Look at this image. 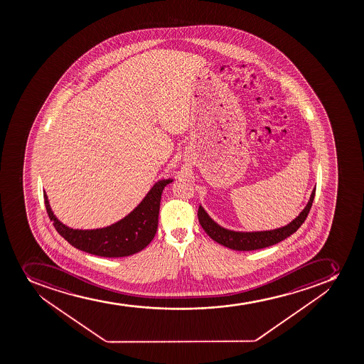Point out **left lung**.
Returning a JSON list of instances; mask_svg holds the SVG:
<instances>
[{
	"instance_id": "obj_1",
	"label": "left lung",
	"mask_w": 364,
	"mask_h": 364,
	"mask_svg": "<svg viewBox=\"0 0 364 364\" xmlns=\"http://www.w3.org/2000/svg\"><path fill=\"white\" fill-rule=\"evenodd\" d=\"M314 196H316V188L312 191L307 205L301 213H299V216L287 225L279 228V229H274V230L254 231V232L228 230V229L220 227L216 222H213L202 206H199L198 210L199 223L213 241L227 247V248L240 250V252L267 248V247L284 241V238L289 237L291 234H294L295 231L298 230L299 228L301 227V224L305 222L307 215L310 213Z\"/></svg>"
}]
</instances>
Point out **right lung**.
I'll list each match as a JSON object with an SVG mask.
<instances>
[{"label": "right lung", "mask_w": 364, "mask_h": 364, "mask_svg": "<svg viewBox=\"0 0 364 364\" xmlns=\"http://www.w3.org/2000/svg\"><path fill=\"white\" fill-rule=\"evenodd\" d=\"M172 181L173 179L160 180L128 216L110 227L95 230H76L66 227L54 216L45 192L43 200L55 230L75 248L103 257H124L141 252L154 238L162 191Z\"/></svg>", "instance_id": "right-lung-1"}]
</instances>
